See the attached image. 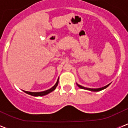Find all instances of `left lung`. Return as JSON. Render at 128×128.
I'll return each instance as SVG.
<instances>
[{
	"label": "left lung",
	"instance_id": "left-lung-1",
	"mask_svg": "<svg viewBox=\"0 0 128 128\" xmlns=\"http://www.w3.org/2000/svg\"><path fill=\"white\" fill-rule=\"evenodd\" d=\"M78 86L80 88H82V89H85V90H90V91H94V92H98V91H100V90H102L105 89L106 88L109 86V84L107 86H106L104 87H102V88H96V89H92V88H85V87H83L82 86L79 85V84H77Z\"/></svg>",
	"mask_w": 128,
	"mask_h": 128
}]
</instances>
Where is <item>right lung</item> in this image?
I'll return each instance as SVG.
<instances>
[{"label":"right lung","instance_id":"add662e5","mask_svg":"<svg viewBox=\"0 0 128 128\" xmlns=\"http://www.w3.org/2000/svg\"><path fill=\"white\" fill-rule=\"evenodd\" d=\"M58 80H57V82H56V83L55 84V85H54L53 87L51 88L50 89L47 90H46V91L40 92H31L24 91V92H26V94H30V95H31V96H42L46 95V94H48L50 93L51 92L54 91V90L56 89V86H58Z\"/></svg>","mask_w":128,"mask_h":128}]
</instances>
